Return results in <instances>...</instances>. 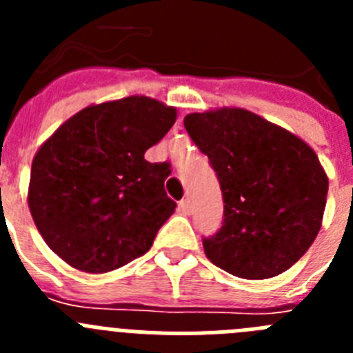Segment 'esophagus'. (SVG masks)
I'll return each mask as SVG.
<instances>
[{"mask_svg": "<svg viewBox=\"0 0 353 353\" xmlns=\"http://www.w3.org/2000/svg\"><path fill=\"white\" fill-rule=\"evenodd\" d=\"M179 210L183 212V214H189L191 212V201L189 199H182V201H179Z\"/></svg>", "mask_w": 353, "mask_h": 353, "instance_id": "obj_1", "label": "esophagus"}]
</instances>
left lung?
<instances>
[{
    "instance_id": "8db88e82",
    "label": "left lung",
    "mask_w": 353,
    "mask_h": 353,
    "mask_svg": "<svg viewBox=\"0 0 353 353\" xmlns=\"http://www.w3.org/2000/svg\"><path fill=\"white\" fill-rule=\"evenodd\" d=\"M183 127L223 191V226L203 239L208 260L244 279L288 270L322 228L329 179L314 150L240 108L187 114Z\"/></svg>"
}]
</instances>
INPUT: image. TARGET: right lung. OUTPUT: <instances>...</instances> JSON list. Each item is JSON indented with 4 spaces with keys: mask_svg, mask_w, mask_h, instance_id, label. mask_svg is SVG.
<instances>
[{
    "mask_svg": "<svg viewBox=\"0 0 353 353\" xmlns=\"http://www.w3.org/2000/svg\"><path fill=\"white\" fill-rule=\"evenodd\" d=\"M176 109L132 95L81 109L33 157L28 207L46 244L70 267L104 274L152 248L174 212L166 162L145 159Z\"/></svg>",
    "mask_w": 353,
    "mask_h": 353,
    "instance_id": "right-lung-1",
    "label": "right lung"
}]
</instances>
